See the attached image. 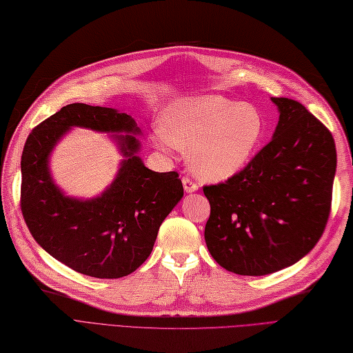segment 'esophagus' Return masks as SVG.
<instances>
[{"instance_id": "esophagus-1", "label": "esophagus", "mask_w": 353, "mask_h": 353, "mask_svg": "<svg viewBox=\"0 0 353 353\" xmlns=\"http://www.w3.org/2000/svg\"><path fill=\"white\" fill-rule=\"evenodd\" d=\"M181 183H183L185 192H188V193H192V192L198 190V183H195V181H193V180L189 179V177H183V179H181Z\"/></svg>"}]
</instances>
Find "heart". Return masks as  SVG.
Returning <instances> with one entry per match:
<instances>
[{
    "instance_id": "heart-1",
    "label": "heart",
    "mask_w": 353,
    "mask_h": 353,
    "mask_svg": "<svg viewBox=\"0 0 353 353\" xmlns=\"http://www.w3.org/2000/svg\"><path fill=\"white\" fill-rule=\"evenodd\" d=\"M264 136L256 107L221 95L185 98L163 112L157 145L189 150L190 168L205 180H225L251 160Z\"/></svg>"
}]
</instances>
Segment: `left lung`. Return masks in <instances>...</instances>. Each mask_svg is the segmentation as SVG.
<instances>
[{"mask_svg": "<svg viewBox=\"0 0 353 353\" xmlns=\"http://www.w3.org/2000/svg\"><path fill=\"white\" fill-rule=\"evenodd\" d=\"M272 139L237 174L203 186L205 242L227 271L265 276L298 263L320 241L332 211L336 145L301 102L271 98Z\"/></svg>", "mask_w": 353, "mask_h": 353, "instance_id": "obj_1", "label": "left lung"}]
</instances>
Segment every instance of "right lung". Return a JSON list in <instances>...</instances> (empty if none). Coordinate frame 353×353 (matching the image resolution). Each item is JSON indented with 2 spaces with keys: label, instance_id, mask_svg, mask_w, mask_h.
<instances>
[{
  "label": "right lung",
  "instance_id": "1",
  "mask_svg": "<svg viewBox=\"0 0 353 353\" xmlns=\"http://www.w3.org/2000/svg\"><path fill=\"white\" fill-rule=\"evenodd\" d=\"M141 133L134 120L114 108L70 104L39 123L21 154L20 207L33 239L51 256L81 274L120 279L151 255L161 223L183 196L177 172L157 173L136 155L139 142L117 134L121 163L111 186L94 199L64 196L54 185L48 158L70 128Z\"/></svg>",
  "mask_w": 353,
  "mask_h": 353
}]
</instances>
